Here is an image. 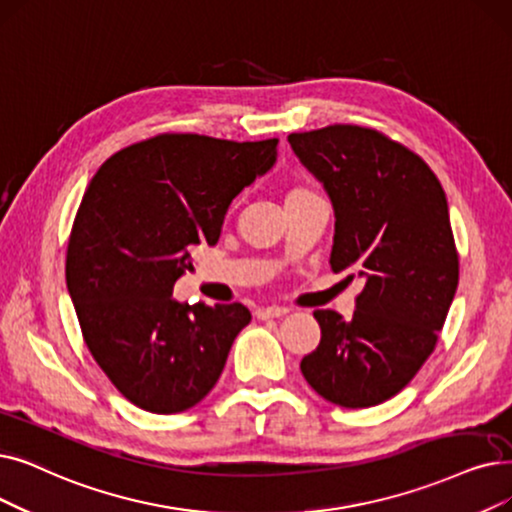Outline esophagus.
<instances>
[{"label":"esophagus","instance_id":"esophagus-1","mask_svg":"<svg viewBox=\"0 0 512 512\" xmlns=\"http://www.w3.org/2000/svg\"><path fill=\"white\" fill-rule=\"evenodd\" d=\"M288 314L286 307H278V305H272V307H261L257 309V318L259 320H272V318H282Z\"/></svg>","mask_w":512,"mask_h":512}]
</instances>
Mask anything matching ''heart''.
Here are the masks:
<instances>
[{
	"instance_id": "b5f03b06",
	"label": "heart",
	"mask_w": 512,
	"mask_h": 512,
	"mask_svg": "<svg viewBox=\"0 0 512 512\" xmlns=\"http://www.w3.org/2000/svg\"><path fill=\"white\" fill-rule=\"evenodd\" d=\"M303 192H309V190H307V188H293L291 192L286 194V198H288V196H297V194H303Z\"/></svg>"
}]
</instances>
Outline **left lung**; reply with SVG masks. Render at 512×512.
I'll return each mask as SVG.
<instances>
[{"label":"left lung","instance_id":"left-lung-1","mask_svg":"<svg viewBox=\"0 0 512 512\" xmlns=\"http://www.w3.org/2000/svg\"><path fill=\"white\" fill-rule=\"evenodd\" d=\"M288 142L335 209L332 272L364 280L349 322L314 311L322 339L301 372L337 406L383 404L433 353L456 293L446 192L418 154L370 127L328 125Z\"/></svg>","mask_w":512,"mask_h":512}]
</instances>
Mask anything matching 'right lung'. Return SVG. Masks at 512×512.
I'll list each match as a JSON object with an SVG mask.
<instances>
[{
	"instance_id": "add662e5",
	"label": "right lung",
	"mask_w": 512,
	"mask_h": 512,
	"mask_svg": "<svg viewBox=\"0 0 512 512\" xmlns=\"http://www.w3.org/2000/svg\"><path fill=\"white\" fill-rule=\"evenodd\" d=\"M278 140L161 133L113 154L92 177L66 251L83 341L133 406L175 414L215 387L242 303H177L196 244H215L234 198L276 163Z\"/></svg>"
}]
</instances>
